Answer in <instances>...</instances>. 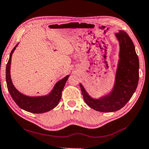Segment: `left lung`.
<instances>
[{
  "label": "left lung",
  "mask_w": 149,
  "mask_h": 149,
  "mask_svg": "<svg viewBox=\"0 0 149 149\" xmlns=\"http://www.w3.org/2000/svg\"><path fill=\"white\" fill-rule=\"evenodd\" d=\"M119 43V60L115 74L114 86L110 93L94 99L79 84L85 102L94 110L113 112L121 109L130 100L138 86L139 62L133 41L123 30L115 34Z\"/></svg>",
  "instance_id": "1"
}]
</instances>
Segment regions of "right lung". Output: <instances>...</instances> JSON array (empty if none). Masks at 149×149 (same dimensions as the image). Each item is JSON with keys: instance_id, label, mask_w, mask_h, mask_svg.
I'll use <instances>...</instances> for the list:
<instances>
[{"instance_id": "1", "label": "right lung", "mask_w": 149, "mask_h": 149, "mask_svg": "<svg viewBox=\"0 0 149 149\" xmlns=\"http://www.w3.org/2000/svg\"><path fill=\"white\" fill-rule=\"evenodd\" d=\"M18 45H16L10 54L8 62L6 68V81L7 88L10 93L12 98L15 101L19 107L32 113H42L49 111L58 105L59 101L62 97V92L65 84L70 75H66L55 84L52 90L46 95L30 97L20 93L15 88L12 82L10 77V64L11 58L14 51Z\"/></svg>"}]
</instances>
